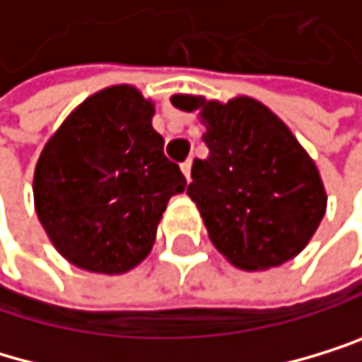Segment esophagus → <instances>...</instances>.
<instances>
[{
	"label": "esophagus",
	"instance_id": "esophagus-1",
	"mask_svg": "<svg viewBox=\"0 0 362 362\" xmlns=\"http://www.w3.org/2000/svg\"><path fill=\"white\" fill-rule=\"evenodd\" d=\"M191 164H193V160L189 158L187 162H182V173H185V177H187V182L191 180Z\"/></svg>",
	"mask_w": 362,
	"mask_h": 362
}]
</instances>
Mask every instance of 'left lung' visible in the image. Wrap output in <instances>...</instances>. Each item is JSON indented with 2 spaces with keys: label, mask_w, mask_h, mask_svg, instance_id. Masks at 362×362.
Wrapping results in <instances>:
<instances>
[{
  "label": "left lung",
  "mask_w": 362,
  "mask_h": 362,
  "mask_svg": "<svg viewBox=\"0 0 362 362\" xmlns=\"http://www.w3.org/2000/svg\"><path fill=\"white\" fill-rule=\"evenodd\" d=\"M177 100L200 108L206 127L209 156L193 160L187 193L216 249L247 272L298 256L320 225L327 196L314 160L285 122L251 98Z\"/></svg>",
  "instance_id": "left-lung-1"
}]
</instances>
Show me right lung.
Returning <instances> with one entry per match:
<instances>
[{
	"mask_svg": "<svg viewBox=\"0 0 362 362\" xmlns=\"http://www.w3.org/2000/svg\"><path fill=\"white\" fill-rule=\"evenodd\" d=\"M142 93L108 86L64 119L35 166V211L55 249L79 269L124 274L156 243L166 202L187 180L164 156Z\"/></svg>",
	"mask_w": 362,
	"mask_h": 362,
	"instance_id": "1",
	"label": "right lung"
}]
</instances>
